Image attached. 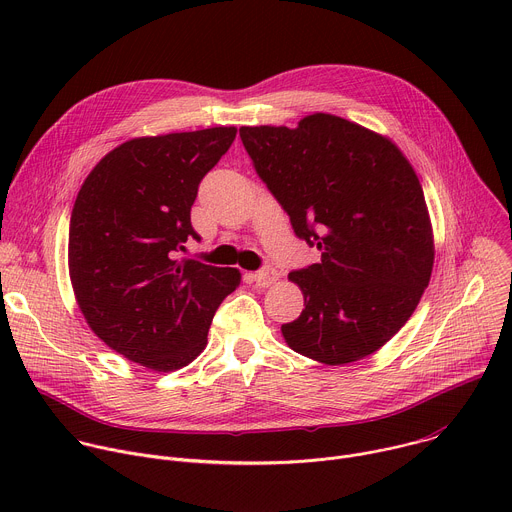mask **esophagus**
Segmentation results:
<instances>
[{
	"instance_id": "34e87169",
	"label": "esophagus",
	"mask_w": 512,
	"mask_h": 512,
	"mask_svg": "<svg viewBox=\"0 0 512 512\" xmlns=\"http://www.w3.org/2000/svg\"><path fill=\"white\" fill-rule=\"evenodd\" d=\"M255 281H257V285H261V287L273 285V283L277 281V271H275V267L267 265V267L259 269V271L255 273Z\"/></svg>"
}]
</instances>
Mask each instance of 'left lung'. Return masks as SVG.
I'll use <instances>...</instances> for the list:
<instances>
[{
	"label": "left lung",
	"mask_w": 512,
	"mask_h": 512,
	"mask_svg": "<svg viewBox=\"0 0 512 512\" xmlns=\"http://www.w3.org/2000/svg\"><path fill=\"white\" fill-rule=\"evenodd\" d=\"M239 133L294 233L322 253L289 273L306 310L281 326L285 342L324 364L377 352L415 312L433 267L429 212L409 160L391 139L328 113L296 129Z\"/></svg>",
	"instance_id": "left-lung-1"
}]
</instances>
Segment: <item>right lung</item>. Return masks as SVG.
Listing matches in <instances>:
<instances>
[{
	"mask_svg": "<svg viewBox=\"0 0 512 512\" xmlns=\"http://www.w3.org/2000/svg\"><path fill=\"white\" fill-rule=\"evenodd\" d=\"M235 127L135 137L87 176L72 206L68 271L91 330L115 352L170 373L206 346L216 308L239 269L178 259L200 241L190 208Z\"/></svg>",
	"mask_w": 512,
	"mask_h": 512,
	"instance_id": "right-lung-1",
	"label": "right lung"
}]
</instances>
